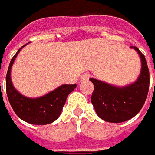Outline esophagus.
Masks as SVG:
<instances>
[{"instance_id": "34e87169", "label": "esophagus", "mask_w": 155, "mask_h": 155, "mask_svg": "<svg viewBox=\"0 0 155 155\" xmlns=\"http://www.w3.org/2000/svg\"><path fill=\"white\" fill-rule=\"evenodd\" d=\"M91 78V74L90 73H84V74H83L81 76V80L82 81H86V80H89V78Z\"/></svg>"}]
</instances>
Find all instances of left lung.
I'll list each match as a JSON object with an SVG mask.
<instances>
[{"mask_svg":"<svg viewBox=\"0 0 155 155\" xmlns=\"http://www.w3.org/2000/svg\"><path fill=\"white\" fill-rule=\"evenodd\" d=\"M131 48L138 52L141 61L140 74L134 83L127 86L117 87L90 78L94 84L91 103L97 116L106 122L118 123L133 118L140 112L147 97L149 71L146 58L136 46H131Z\"/></svg>","mask_w":155,"mask_h":155,"instance_id":"8db88e82","label":"left lung"}]
</instances>
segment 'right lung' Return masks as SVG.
Listing matches in <instances>:
<instances>
[{"label":"right lung","mask_w":155,"mask_h":155,"mask_svg":"<svg viewBox=\"0 0 155 155\" xmlns=\"http://www.w3.org/2000/svg\"><path fill=\"white\" fill-rule=\"evenodd\" d=\"M26 45L21 46L18 50L9 64L6 77V91L8 98L15 114L21 120L35 125L49 124L56 121L60 116L68 95L74 91L77 84H63L45 96L37 98H29L21 95L15 90L12 84L11 68L15 58Z\"/></svg>","instance_id":"add662e5"}]
</instances>
